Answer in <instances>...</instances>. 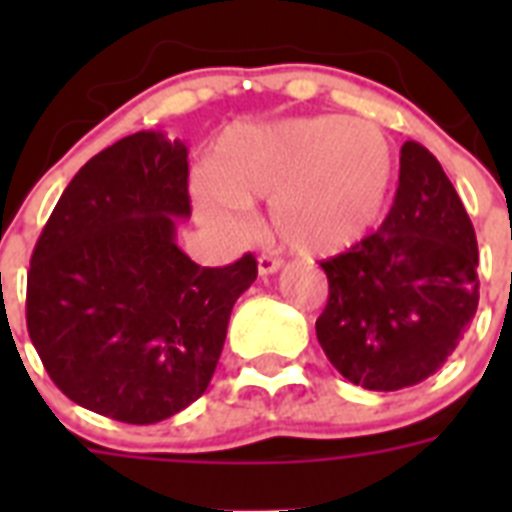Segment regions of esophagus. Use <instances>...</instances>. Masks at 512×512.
<instances>
[{"label": "esophagus", "mask_w": 512, "mask_h": 512, "mask_svg": "<svg viewBox=\"0 0 512 512\" xmlns=\"http://www.w3.org/2000/svg\"><path fill=\"white\" fill-rule=\"evenodd\" d=\"M279 268H281L279 257H273V255L257 257V273H260V276H271V273H276Z\"/></svg>", "instance_id": "1"}]
</instances>
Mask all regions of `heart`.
I'll use <instances>...</instances> for the list:
<instances>
[{
    "label": "heart",
    "mask_w": 512,
    "mask_h": 512,
    "mask_svg": "<svg viewBox=\"0 0 512 512\" xmlns=\"http://www.w3.org/2000/svg\"><path fill=\"white\" fill-rule=\"evenodd\" d=\"M396 172V143L374 122L321 114L241 124L217 143L196 207L207 223L239 228L247 204L271 201V228L284 247L329 257L380 223Z\"/></svg>",
    "instance_id": "obj_1"
}]
</instances>
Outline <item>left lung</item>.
I'll list each match as a JSON object with an SVG mask.
<instances>
[{
  "label": "left lung",
  "instance_id": "obj_1",
  "mask_svg": "<svg viewBox=\"0 0 512 512\" xmlns=\"http://www.w3.org/2000/svg\"><path fill=\"white\" fill-rule=\"evenodd\" d=\"M321 268L329 300L316 337L337 372L366 390H401L438 372L476 316V231L436 156L414 140L401 146L380 231Z\"/></svg>",
  "mask_w": 512,
  "mask_h": 512
}]
</instances>
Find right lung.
<instances>
[{
    "mask_svg": "<svg viewBox=\"0 0 512 512\" xmlns=\"http://www.w3.org/2000/svg\"><path fill=\"white\" fill-rule=\"evenodd\" d=\"M188 217V148L154 130L92 156L55 204L31 255L26 324L74 404L154 425L207 390L257 263L196 265L175 241Z\"/></svg>",
    "mask_w": 512,
    "mask_h": 512,
    "instance_id": "obj_1",
    "label": "right lung"
}]
</instances>
